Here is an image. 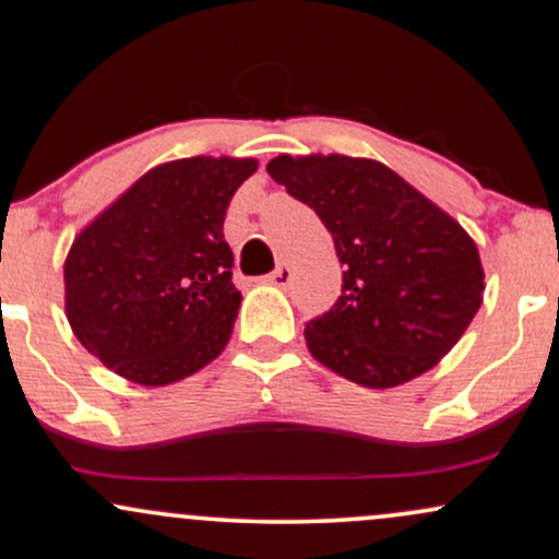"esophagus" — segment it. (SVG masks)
Returning <instances> with one entry per match:
<instances>
[{"instance_id":"obj_1","label":"esophagus","mask_w":559,"mask_h":559,"mask_svg":"<svg viewBox=\"0 0 559 559\" xmlns=\"http://www.w3.org/2000/svg\"><path fill=\"white\" fill-rule=\"evenodd\" d=\"M290 280H293V272L290 266H285V263H280V266L266 277V282H272V285H280V287L290 285Z\"/></svg>"}]
</instances>
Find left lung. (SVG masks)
<instances>
[{"instance_id": "1", "label": "left lung", "mask_w": 559, "mask_h": 559, "mask_svg": "<svg viewBox=\"0 0 559 559\" xmlns=\"http://www.w3.org/2000/svg\"><path fill=\"white\" fill-rule=\"evenodd\" d=\"M266 171L317 211L343 266V296L306 324L313 359L364 388L436 367L483 304L473 237L378 160L280 155Z\"/></svg>"}]
</instances>
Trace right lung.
I'll list each match as a JSON object with an SVG mask.
<instances>
[{
    "label": "right lung",
    "mask_w": 559,
    "mask_h": 559,
    "mask_svg": "<svg viewBox=\"0 0 559 559\" xmlns=\"http://www.w3.org/2000/svg\"><path fill=\"white\" fill-rule=\"evenodd\" d=\"M253 158L155 166L73 240L66 317L81 346L140 385H168L227 346L240 309L224 216Z\"/></svg>",
    "instance_id": "obj_1"
}]
</instances>
